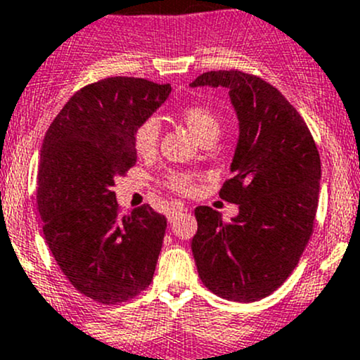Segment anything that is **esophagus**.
<instances>
[{"mask_svg":"<svg viewBox=\"0 0 360 360\" xmlns=\"http://www.w3.org/2000/svg\"><path fill=\"white\" fill-rule=\"evenodd\" d=\"M184 212H188L186 209H184V207H181V205H174L172 209L169 210V214H167V219H169V222H174V221H177V217H179V215H183Z\"/></svg>","mask_w":360,"mask_h":360,"instance_id":"esophagus-1","label":"esophagus"}]
</instances>
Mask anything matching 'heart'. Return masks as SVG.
<instances>
[{"label":"heart","mask_w":360,"mask_h":360,"mask_svg":"<svg viewBox=\"0 0 360 360\" xmlns=\"http://www.w3.org/2000/svg\"><path fill=\"white\" fill-rule=\"evenodd\" d=\"M181 119L190 127L200 143L205 139H217L221 134V119L217 113L203 105H188L181 110ZM160 139V122L155 117L143 120L134 131V150L141 157H150L158 146ZM167 186L174 191L188 193L193 188V177L188 174L170 172L167 176Z\"/></svg>","instance_id":"b5f03b06"}]
</instances>
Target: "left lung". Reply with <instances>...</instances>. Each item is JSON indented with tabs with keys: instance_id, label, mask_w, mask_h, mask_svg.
<instances>
[{
	"instance_id": "8db88e82",
	"label": "left lung",
	"mask_w": 360,
	"mask_h": 360,
	"mask_svg": "<svg viewBox=\"0 0 360 360\" xmlns=\"http://www.w3.org/2000/svg\"><path fill=\"white\" fill-rule=\"evenodd\" d=\"M190 86L228 88L240 120L231 177L219 191L240 214L226 222L210 207L195 209L200 279L226 300H262L288 279L312 236L319 151L297 108L264 79L210 70Z\"/></svg>"
}]
</instances>
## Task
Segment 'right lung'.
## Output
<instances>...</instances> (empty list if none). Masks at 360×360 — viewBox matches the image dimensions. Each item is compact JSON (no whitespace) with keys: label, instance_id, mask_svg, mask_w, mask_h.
Listing matches in <instances>:
<instances>
[{"label":"right lung","instance_id":"right-lung-1","mask_svg":"<svg viewBox=\"0 0 360 360\" xmlns=\"http://www.w3.org/2000/svg\"><path fill=\"white\" fill-rule=\"evenodd\" d=\"M170 84L107 77L84 86L51 122L37 169V210L56 264L79 293L103 305L150 286L167 219L150 205L120 214L110 188L136 165L134 131Z\"/></svg>","mask_w":360,"mask_h":360}]
</instances>
